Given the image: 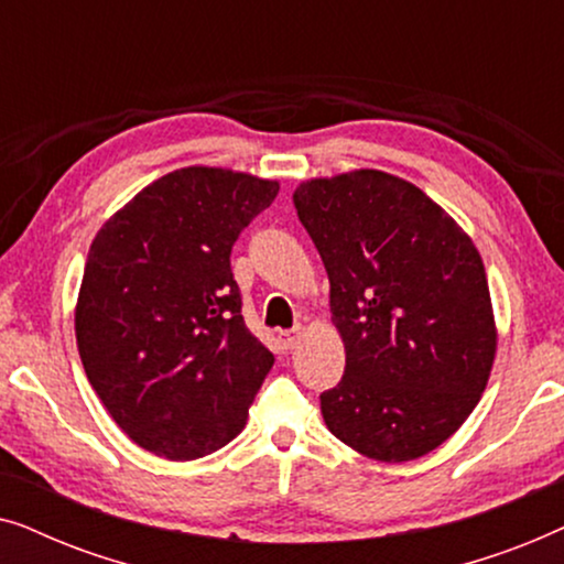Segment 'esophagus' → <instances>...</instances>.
<instances>
[{
  "label": "esophagus",
  "instance_id": "obj_1",
  "mask_svg": "<svg viewBox=\"0 0 564 564\" xmlns=\"http://www.w3.org/2000/svg\"><path fill=\"white\" fill-rule=\"evenodd\" d=\"M300 338V328H292V330H280V344L284 346V349H292V346L297 344Z\"/></svg>",
  "mask_w": 564,
  "mask_h": 564
}]
</instances>
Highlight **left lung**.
Masks as SVG:
<instances>
[{
    "instance_id": "obj_1",
    "label": "left lung",
    "mask_w": 564,
    "mask_h": 564,
    "mask_svg": "<svg viewBox=\"0 0 564 564\" xmlns=\"http://www.w3.org/2000/svg\"><path fill=\"white\" fill-rule=\"evenodd\" d=\"M330 282L346 367L321 395L330 434L380 462L434 452L480 400L496 359L473 238L398 176L359 169L295 189Z\"/></svg>"
}]
</instances>
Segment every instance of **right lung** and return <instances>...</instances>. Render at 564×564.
I'll list each match as a JSON object with an SVG mask.
<instances>
[{
	"instance_id": "add662e5",
	"label": "right lung",
	"mask_w": 564,
	"mask_h": 564,
	"mask_svg": "<svg viewBox=\"0 0 564 564\" xmlns=\"http://www.w3.org/2000/svg\"><path fill=\"white\" fill-rule=\"evenodd\" d=\"M276 192L230 169H176L91 241L76 303L84 372L156 457L197 459L236 438L274 365L243 323L230 249Z\"/></svg>"
}]
</instances>
